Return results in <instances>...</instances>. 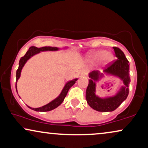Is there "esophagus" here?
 <instances>
[{
  "instance_id": "1",
  "label": "esophagus",
  "mask_w": 148,
  "mask_h": 148,
  "mask_svg": "<svg viewBox=\"0 0 148 148\" xmlns=\"http://www.w3.org/2000/svg\"><path fill=\"white\" fill-rule=\"evenodd\" d=\"M80 74L81 75V76H86V75L88 74V72L85 70H82L80 71Z\"/></svg>"
}]
</instances>
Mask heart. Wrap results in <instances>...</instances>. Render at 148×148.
Masks as SVG:
<instances>
[{
  "mask_svg": "<svg viewBox=\"0 0 148 148\" xmlns=\"http://www.w3.org/2000/svg\"><path fill=\"white\" fill-rule=\"evenodd\" d=\"M92 57L95 60H101L105 58L106 62H110L113 59V56L111 53H107V51L104 50L97 51L93 53Z\"/></svg>",
  "mask_w": 148,
  "mask_h": 148,
  "instance_id": "b5f03b06",
  "label": "heart"
}]
</instances>
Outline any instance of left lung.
I'll list each match as a JSON object with an SVG mask.
<instances>
[{"instance_id":"8db88e82","label":"left lung","mask_w":148,"mask_h":148,"mask_svg":"<svg viewBox=\"0 0 148 148\" xmlns=\"http://www.w3.org/2000/svg\"><path fill=\"white\" fill-rule=\"evenodd\" d=\"M113 49L117 59L107 64L105 72L119 77L123 81L125 86L122 87L118 94L115 97L107 99H101L95 95L96 84L94 82L98 80L100 74L98 71L91 72L89 74L91 79L88 80V85L86 92V99L89 106L97 111L110 112L115 111L127 99L129 94L128 87L130 82L129 74L130 63L124 53L119 48L113 47Z\"/></svg>"}]
</instances>
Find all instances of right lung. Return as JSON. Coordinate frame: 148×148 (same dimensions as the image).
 I'll use <instances>...</instances> for the list:
<instances>
[{
	"label": "right lung",
	"instance_id": "1",
	"mask_svg": "<svg viewBox=\"0 0 148 148\" xmlns=\"http://www.w3.org/2000/svg\"><path fill=\"white\" fill-rule=\"evenodd\" d=\"M58 48L56 47H41V48H37L36 47L32 46L29 47V50L27 51L25 55L21 58L19 60V65H18V68L16 70V82H17L18 79L19 78L20 75H21V70L25 64L26 63V62L29 59V58L33 56L35 54L38 53L40 52V51H56L58 50ZM77 79H74V80H71L70 82H68L67 84H66V86H64L63 90H62L61 94L58 97L57 99L53 100V101H51V103H49L46 105L43 106V107H39V108H31L28 107L30 109L34 110L35 111H41V112H45V111H51L54 109H56V107H58V106L62 104V102L64 101V99L66 97V95L69 90V89L71 88V87L73 86L75 84Z\"/></svg>",
	"mask_w": 148,
	"mask_h": 148
}]
</instances>
